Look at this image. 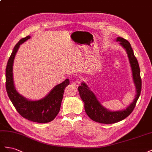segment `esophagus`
<instances>
[{
    "instance_id": "obj_1",
    "label": "esophagus",
    "mask_w": 152,
    "mask_h": 152,
    "mask_svg": "<svg viewBox=\"0 0 152 152\" xmlns=\"http://www.w3.org/2000/svg\"><path fill=\"white\" fill-rule=\"evenodd\" d=\"M81 84V80L80 79H76L73 82V85L76 86H79Z\"/></svg>"
}]
</instances>
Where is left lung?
Masks as SVG:
<instances>
[{"label": "left lung", "instance_id": "obj_1", "mask_svg": "<svg viewBox=\"0 0 152 152\" xmlns=\"http://www.w3.org/2000/svg\"><path fill=\"white\" fill-rule=\"evenodd\" d=\"M116 41L126 50L129 62L132 72V77L134 85L136 89V97L133 102L126 109L117 111H110L104 107L92 91H91L85 83L83 82L77 89L82 101L85 104V110L90 118L96 122L111 124H115L125 119L131 113L136 106L137 101L140 97L141 91V78L140 76V69L137 60L134 54L133 50L129 42L122 37H117Z\"/></svg>", "mask_w": 152, "mask_h": 152}]
</instances>
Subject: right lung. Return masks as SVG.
Returning <instances> with one entry per match:
<instances>
[{"label":"right lung","instance_id":"add662e5","mask_svg":"<svg viewBox=\"0 0 152 152\" xmlns=\"http://www.w3.org/2000/svg\"><path fill=\"white\" fill-rule=\"evenodd\" d=\"M30 38L28 36L22 38L15 45L8 60L6 69V87L9 98L19 114L30 121L37 123H48L54 120L60 109L65 88L69 84L66 79L56 85L46 97L38 101H30L17 92L14 85L12 66L17 51L20 45Z\"/></svg>","mask_w":152,"mask_h":152}]
</instances>
